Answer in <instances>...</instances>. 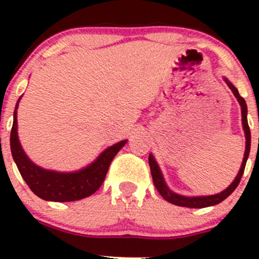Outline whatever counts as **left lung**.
Masks as SVG:
<instances>
[{"label": "left lung", "instance_id": "8db88e82", "mask_svg": "<svg viewBox=\"0 0 259 259\" xmlns=\"http://www.w3.org/2000/svg\"><path fill=\"white\" fill-rule=\"evenodd\" d=\"M224 81H226L228 88L231 89L232 93H233L234 96L237 98L242 110V125H243V130H244V135H245V151H244V158H243L241 169H239L238 174H237L236 179L233 180V183H232L227 189H224L223 192L218 193V194L203 195V197H184V195L177 194V193L171 192V190L169 189L165 180L163 178V174H161L160 168H159L158 163H156L155 159H154L153 154H149V165H150V171H151V177H153L154 185H155V188L158 189V192L160 193L161 197H163L166 202L171 203V204L179 205V207H187V208L211 207V205L219 204V203L223 202L227 197H229V195L234 192V189L238 187L239 182H241L243 171H244V168H245V163H247V159L248 156H249V150H250V130H249V126H248V120H247V104H245L244 99L239 95L238 90L234 88L233 83L229 82L226 77H224Z\"/></svg>", "mask_w": 259, "mask_h": 259}]
</instances>
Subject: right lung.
Wrapping results in <instances>:
<instances>
[{
  "label": "right lung",
  "instance_id": "right-lung-1",
  "mask_svg": "<svg viewBox=\"0 0 259 259\" xmlns=\"http://www.w3.org/2000/svg\"><path fill=\"white\" fill-rule=\"evenodd\" d=\"M20 99L15 108L10 144L12 158L26 184L37 197L49 202H74L94 194L103 184L115 155L126 144L127 140H121L113 146H109L90 165L77 171L60 173L44 169L28 159L18 140L17 108Z\"/></svg>",
  "mask_w": 259,
  "mask_h": 259
}]
</instances>
